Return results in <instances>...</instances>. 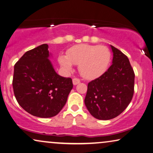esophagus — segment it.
I'll list each match as a JSON object with an SVG mask.
<instances>
[{
	"label": "esophagus",
	"mask_w": 153,
	"mask_h": 153,
	"mask_svg": "<svg viewBox=\"0 0 153 153\" xmlns=\"http://www.w3.org/2000/svg\"><path fill=\"white\" fill-rule=\"evenodd\" d=\"M80 82V80H79V79L77 78V77H75V78L73 79V84H74V85H77V84H79Z\"/></svg>",
	"instance_id": "1"
}]
</instances>
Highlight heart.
Here are the masks:
<instances>
[{
  "label": "heart",
  "mask_w": 153,
  "mask_h": 153,
  "mask_svg": "<svg viewBox=\"0 0 153 153\" xmlns=\"http://www.w3.org/2000/svg\"><path fill=\"white\" fill-rule=\"evenodd\" d=\"M111 60V51L104 45H79L71 48L67 56L59 57V62L67 70L72 69V64L79 65L84 77L93 79L106 71Z\"/></svg>",
  "instance_id": "1"
}]
</instances>
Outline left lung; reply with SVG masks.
Segmentation results:
<instances>
[{
    "label": "left lung",
    "mask_w": 153,
    "mask_h": 153,
    "mask_svg": "<svg viewBox=\"0 0 153 153\" xmlns=\"http://www.w3.org/2000/svg\"><path fill=\"white\" fill-rule=\"evenodd\" d=\"M113 64L101 76L88 84L84 103L95 118L108 120L120 115L134 94L135 73L128 58L111 45Z\"/></svg>",
    "instance_id": "left-lung-1"
}]
</instances>
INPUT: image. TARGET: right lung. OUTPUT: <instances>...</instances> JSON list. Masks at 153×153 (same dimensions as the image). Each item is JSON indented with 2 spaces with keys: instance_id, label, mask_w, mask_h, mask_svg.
I'll return each instance as SVG.
<instances>
[{
  "instance_id": "add662e5",
  "label": "right lung",
  "mask_w": 153,
  "mask_h": 153,
  "mask_svg": "<svg viewBox=\"0 0 153 153\" xmlns=\"http://www.w3.org/2000/svg\"><path fill=\"white\" fill-rule=\"evenodd\" d=\"M48 45L27 51L15 64L13 89L19 105L36 117L47 118L58 114L73 88L72 79L55 71L48 59Z\"/></svg>"
}]
</instances>
